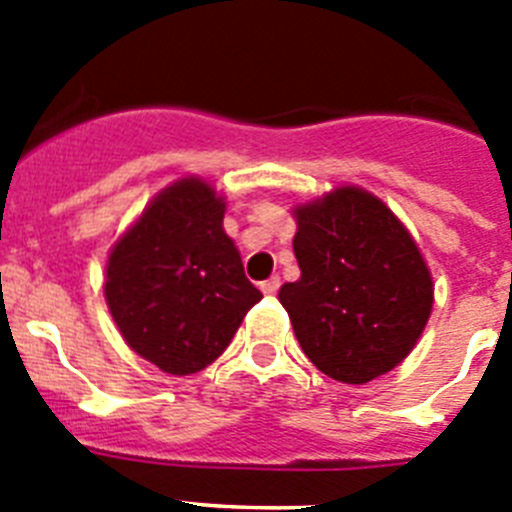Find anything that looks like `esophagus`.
I'll list each match as a JSON object with an SVG mask.
<instances>
[{
	"mask_svg": "<svg viewBox=\"0 0 512 512\" xmlns=\"http://www.w3.org/2000/svg\"><path fill=\"white\" fill-rule=\"evenodd\" d=\"M279 277H271V279H266V282H261V292H264V295H277L279 292Z\"/></svg>",
	"mask_w": 512,
	"mask_h": 512,
	"instance_id": "34e87169",
	"label": "esophagus"
}]
</instances>
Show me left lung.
<instances>
[{
	"instance_id": "8db88e82",
	"label": "left lung",
	"mask_w": 512,
	"mask_h": 512,
	"mask_svg": "<svg viewBox=\"0 0 512 512\" xmlns=\"http://www.w3.org/2000/svg\"><path fill=\"white\" fill-rule=\"evenodd\" d=\"M300 279L279 289L320 372L366 384L410 354L433 310V279L408 228L361 187L295 207Z\"/></svg>"
}]
</instances>
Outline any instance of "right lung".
Listing matches in <instances>:
<instances>
[{
    "label": "right lung",
    "mask_w": 512,
    "mask_h": 512,
    "mask_svg": "<svg viewBox=\"0 0 512 512\" xmlns=\"http://www.w3.org/2000/svg\"><path fill=\"white\" fill-rule=\"evenodd\" d=\"M223 197L200 176L156 194L107 259L104 297L122 338L161 372H202L261 292L223 230Z\"/></svg>",
    "instance_id": "add662e5"
}]
</instances>
